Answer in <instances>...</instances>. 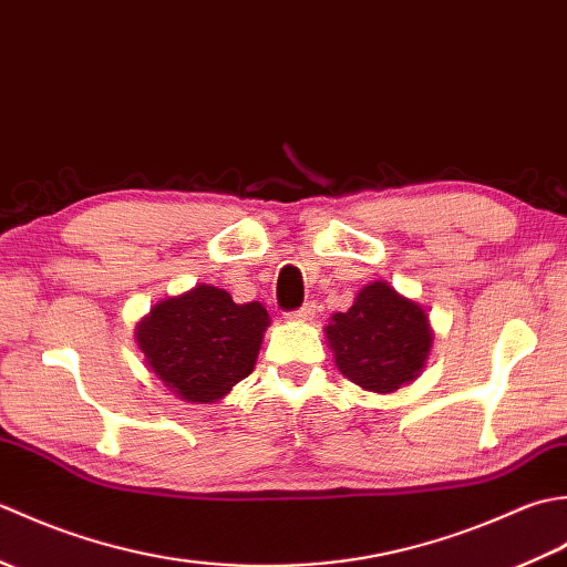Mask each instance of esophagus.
Returning <instances> with one entry per match:
<instances>
[{
	"mask_svg": "<svg viewBox=\"0 0 567 567\" xmlns=\"http://www.w3.org/2000/svg\"><path fill=\"white\" fill-rule=\"evenodd\" d=\"M315 315H317V307L315 305H305L302 309L290 311V315H287V319H290V321H309Z\"/></svg>",
	"mask_w": 567,
	"mask_h": 567,
	"instance_id": "1",
	"label": "esophagus"
}]
</instances>
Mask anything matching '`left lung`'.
<instances>
[{"instance_id": "obj_1", "label": "left lung", "mask_w": 567, "mask_h": 567, "mask_svg": "<svg viewBox=\"0 0 567 567\" xmlns=\"http://www.w3.org/2000/svg\"><path fill=\"white\" fill-rule=\"evenodd\" d=\"M323 331L341 375L378 394L412 384L433 346L426 309L384 280L365 285L353 307L333 315Z\"/></svg>"}]
</instances>
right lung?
<instances>
[{"instance_id": "add662e5", "label": "right lung", "mask_w": 567, "mask_h": 567, "mask_svg": "<svg viewBox=\"0 0 567 567\" xmlns=\"http://www.w3.org/2000/svg\"><path fill=\"white\" fill-rule=\"evenodd\" d=\"M270 315L214 285L165 297L136 323L146 365L177 400L214 404L256 368Z\"/></svg>"}]
</instances>
